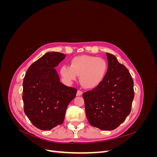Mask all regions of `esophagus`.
<instances>
[{
    "instance_id": "1",
    "label": "esophagus",
    "mask_w": 157,
    "mask_h": 157,
    "mask_svg": "<svg viewBox=\"0 0 157 157\" xmlns=\"http://www.w3.org/2000/svg\"><path fill=\"white\" fill-rule=\"evenodd\" d=\"M82 91H80V90H78L77 92V96H82Z\"/></svg>"
}]
</instances>
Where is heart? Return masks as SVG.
<instances>
[{"mask_svg":"<svg viewBox=\"0 0 157 157\" xmlns=\"http://www.w3.org/2000/svg\"><path fill=\"white\" fill-rule=\"evenodd\" d=\"M107 71L108 63L104 59L92 56H78L71 59L70 66H61L59 73L67 83L75 81L78 76L83 88L92 89L103 82Z\"/></svg>","mask_w":157,"mask_h":157,"instance_id":"obj_1","label":"heart"}]
</instances>
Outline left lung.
<instances>
[{
  "mask_svg": "<svg viewBox=\"0 0 157 157\" xmlns=\"http://www.w3.org/2000/svg\"><path fill=\"white\" fill-rule=\"evenodd\" d=\"M108 71L96 88L84 92L87 119L92 126L102 130L115 129L131 111L134 98V82L129 71L116 57L106 53Z\"/></svg>",
  "mask_w": 157,
  "mask_h": 157,
  "instance_id": "1",
  "label": "left lung"
}]
</instances>
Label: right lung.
I'll use <instances>...</instances> for the list:
<instances>
[{"mask_svg": "<svg viewBox=\"0 0 157 157\" xmlns=\"http://www.w3.org/2000/svg\"><path fill=\"white\" fill-rule=\"evenodd\" d=\"M65 58L59 52H47L31 65L23 79L25 114L42 130H50L62 124L66 109L77 92L61 83L54 69Z\"/></svg>", "mask_w": 157, "mask_h": 157, "instance_id": "add662e5", "label": "right lung"}]
</instances>
